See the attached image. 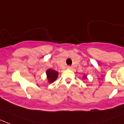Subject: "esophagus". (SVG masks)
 <instances>
[{"mask_svg":"<svg viewBox=\"0 0 124 124\" xmlns=\"http://www.w3.org/2000/svg\"><path fill=\"white\" fill-rule=\"evenodd\" d=\"M72 68H72L71 66H68L67 67V69H68V70H71Z\"/></svg>","mask_w":124,"mask_h":124,"instance_id":"obj_1","label":"esophagus"}]
</instances>
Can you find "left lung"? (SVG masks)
<instances>
[{"label": "left lung", "instance_id": "8db88e82", "mask_svg": "<svg viewBox=\"0 0 124 124\" xmlns=\"http://www.w3.org/2000/svg\"><path fill=\"white\" fill-rule=\"evenodd\" d=\"M84 78H86V76H84Z\"/></svg>", "mask_w": 124, "mask_h": 124}]
</instances>
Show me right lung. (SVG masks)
Segmentation results:
<instances>
[{
  "mask_svg": "<svg viewBox=\"0 0 124 124\" xmlns=\"http://www.w3.org/2000/svg\"><path fill=\"white\" fill-rule=\"evenodd\" d=\"M47 76V79L48 81V83H52L56 81V79L58 78V73L53 70H51V69H48L46 71V73Z\"/></svg>",
  "mask_w": 124,
  "mask_h": 124,
  "instance_id": "1",
  "label": "right lung"
}]
</instances>
